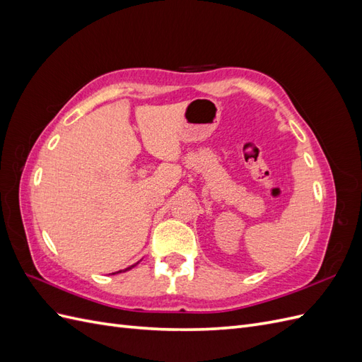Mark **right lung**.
I'll return each mask as SVG.
<instances>
[{
	"label": "right lung",
	"mask_w": 362,
	"mask_h": 362,
	"mask_svg": "<svg viewBox=\"0 0 362 362\" xmlns=\"http://www.w3.org/2000/svg\"><path fill=\"white\" fill-rule=\"evenodd\" d=\"M137 264V262H136ZM136 264H133V266H129V267H127V269H124V270H119V272H115V273H122V272H127V270H129V269H133ZM115 273H112V275H115Z\"/></svg>",
	"instance_id": "1"
}]
</instances>
